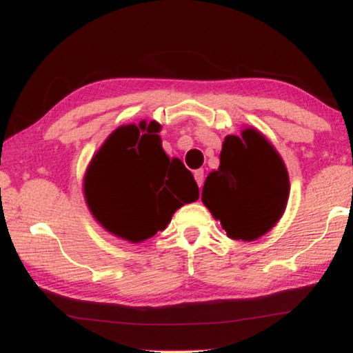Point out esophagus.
<instances>
[{
	"instance_id": "esophagus-1",
	"label": "esophagus",
	"mask_w": 353,
	"mask_h": 353,
	"mask_svg": "<svg viewBox=\"0 0 353 353\" xmlns=\"http://www.w3.org/2000/svg\"><path fill=\"white\" fill-rule=\"evenodd\" d=\"M194 178L197 181V185H199V188L202 186V183H204V170L202 168H199V170L194 172Z\"/></svg>"
}]
</instances>
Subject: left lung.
<instances>
[{
  "mask_svg": "<svg viewBox=\"0 0 353 353\" xmlns=\"http://www.w3.org/2000/svg\"><path fill=\"white\" fill-rule=\"evenodd\" d=\"M289 176L281 157L254 128L226 137L219 170L202 188V202L231 239L252 241L283 215Z\"/></svg>",
  "mask_w": 353,
  "mask_h": 353,
  "instance_id": "1",
  "label": "left lung"
}]
</instances>
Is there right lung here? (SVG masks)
Returning <instances> with one entry per match:
<instances>
[{"label": "right lung", "mask_w": 353, "mask_h": 353, "mask_svg": "<svg viewBox=\"0 0 353 353\" xmlns=\"http://www.w3.org/2000/svg\"><path fill=\"white\" fill-rule=\"evenodd\" d=\"M159 132L156 122L117 128L86 172L85 196L96 220L132 243L165 230L173 212L199 199L192 173L167 157Z\"/></svg>", "instance_id": "right-lung-1"}]
</instances>
